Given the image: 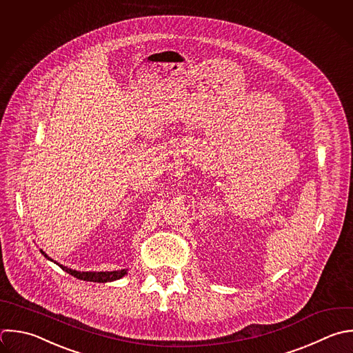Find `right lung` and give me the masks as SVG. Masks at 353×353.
Masks as SVG:
<instances>
[{
    "label": "right lung",
    "instance_id": "1",
    "mask_svg": "<svg viewBox=\"0 0 353 353\" xmlns=\"http://www.w3.org/2000/svg\"><path fill=\"white\" fill-rule=\"evenodd\" d=\"M41 254L55 262L59 268H62L65 272H68L69 274L74 276L76 279H80V280H84V281H94V283H108V281H114V280H119L121 277H124L127 273H128V269H120V270H113V272H80V270H76V269H72V268H68L62 263H58L57 261H54L52 258H50L43 250H40Z\"/></svg>",
    "mask_w": 353,
    "mask_h": 353
}]
</instances>
